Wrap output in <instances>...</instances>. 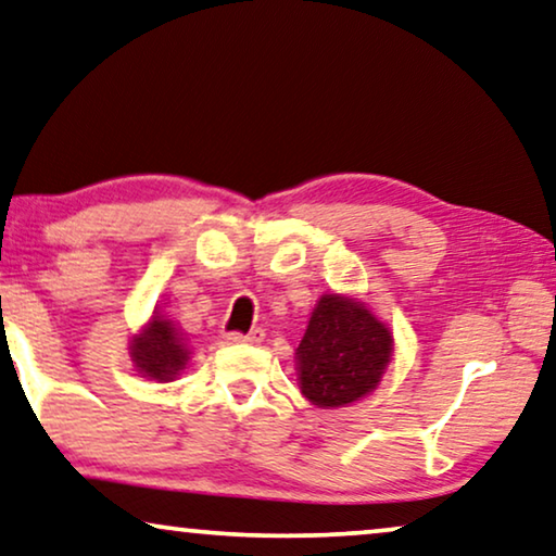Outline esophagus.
<instances>
[{
  "label": "esophagus",
  "mask_w": 556,
  "mask_h": 556,
  "mask_svg": "<svg viewBox=\"0 0 556 556\" xmlns=\"http://www.w3.org/2000/svg\"><path fill=\"white\" fill-rule=\"evenodd\" d=\"M263 336H265L263 328H253L251 333H238V331L228 333V341L230 343H261Z\"/></svg>",
  "instance_id": "34e87169"
}]
</instances>
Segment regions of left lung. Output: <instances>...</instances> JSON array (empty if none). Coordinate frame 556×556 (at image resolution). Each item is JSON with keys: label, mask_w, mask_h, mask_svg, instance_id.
Segmentation results:
<instances>
[{"label": "left lung", "mask_w": 556, "mask_h": 556, "mask_svg": "<svg viewBox=\"0 0 556 556\" xmlns=\"http://www.w3.org/2000/svg\"><path fill=\"white\" fill-rule=\"evenodd\" d=\"M393 338L364 303L324 295L298 345L303 396L320 408L353 404L374 391L391 361Z\"/></svg>", "instance_id": "8db88e82"}]
</instances>
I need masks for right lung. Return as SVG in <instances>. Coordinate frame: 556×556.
I'll list each match as a JSON object with an SVG mask.
<instances>
[{
    "mask_svg": "<svg viewBox=\"0 0 556 556\" xmlns=\"http://www.w3.org/2000/svg\"><path fill=\"white\" fill-rule=\"evenodd\" d=\"M130 353L138 371L148 378H155V381H173L190 358L185 336L175 328L170 318L163 316L152 318V324L140 336L132 338Z\"/></svg>",
    "mask_w": 556,
    "mask_h": 556,
    "instance_id": "obj_1",
    "label": "right lung"
}]
</instances>
